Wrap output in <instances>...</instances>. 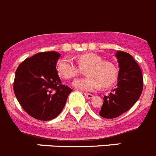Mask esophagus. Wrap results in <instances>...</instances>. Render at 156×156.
<instances>
[{"label":"esophagus","mask_w":156,"mask_h":156,"mask_svg":"<svg viewBox=\"0 0 156 156\" xmlns=\"http://www.w3.org/2000/svg\"><path fill=\"white\" fill-rule=\"evenodd\" d=\"M84 95H85V97L87 98H88V99H91V98H93L94 97V95H93V94H87V93H85V94H84Z\"/></svg>","instance_id":"34e87169"}]
</instances>
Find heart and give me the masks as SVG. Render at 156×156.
I'll list each match as a JSON object with an SVG mask.
<instances>
[{"instance_id":"obj_1","label":"heart","mask_w":156,"mask_h":156,"mask_svg":"<svg viewBox=\"0 0 156 156\" xmlns=\"http://www.w3.org/2000/svg\"><path fill=\"white\" fill-rule=\"evenodd\" d=\"M79 66L74 62L70 57L66 56L57 62L56 69L58 75L66 80L73 79L87 69L85 78L76 80L73 85L79 90L94 91L101 87H108L115 81L118 75L116 67L111 62L103 61L99 55L85 53L77 57Z\"/></svg>"}]
</instances>
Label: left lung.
I'll list each match as a JSON object with an SVG mask.
<instances>
[{"instance_id":"left-lung-1","label":"left lung","mask_w":156,"mask_h":156,"mask_svg":"<svg viewBox=\"0 0 156 156\" xmlns=\"http://www.w3.org/2000/svg\"><path fill=\"white\" fill-rule=\"evenodd\" d=\"M119 73L116 88L104 97L99 114L104 118H118L137 102L143 89V77L138 64L128 52L118 51L115 54Z\"/></svg>"}]
</instances>
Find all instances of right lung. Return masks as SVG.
Listing matches in <instances>:
<instances>
[{
	"mask_svg": "<svg viewBox=\"0 0 156 156\" xmlns=\"http://www.w3.org/2000/svg\"><path fill=\"white\" fill-rule=\"evenodd\" d=\"M60 54L38 52L23 61L15 72L14 92L22 108L41 121L56 118L65 106L71 88L62 84L56 62Z\"/></svg>",
	"mask_w": 156,
	"mask_h": 156,
	"instance_id": "add662e5",
	"label": "right lung"
}]
</instances>
